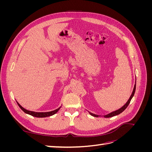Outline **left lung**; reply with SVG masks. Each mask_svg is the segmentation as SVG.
<instances>
[{"label":"left lung","mask_w":152,"mask_h":152,"mask_svg":"<svg viewBox=\"0 0 152 152\" xmlns=\"http://www.w3.org/2000/svg\"><path fill=\"white\" fill-rule=\"evenodd\" d=\"M135 91H136V84L134 85V89H133L132 93V94H131V96L130 98L129 99V100L127 101V103H126L125 104H124V105L123 106V107H122V108H121L120 109H118V110H116V111L110 113H109V114H108V115H104V117L105 118H109V117H113V116L117 115L120 114V113H121L122 112H124V110H125L126 109V108L128 107L129 104L130 103V102H131V99L132 98L133 96H134V94ZM90 114L92 116H93V117H99L98 115H95V114H93V113H90Z\"/></svg>","instance_id":"left-lung-1"}]
</instances>
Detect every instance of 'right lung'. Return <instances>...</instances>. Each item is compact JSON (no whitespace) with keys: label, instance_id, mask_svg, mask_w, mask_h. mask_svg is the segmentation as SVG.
I'll use <instances>...</instances> for the list:
<instances>
[{"label":"right lung","instance_id":"1","mask_svg":"<svg viewBox=\"0 0 152 152\" xmlns=\"http://www.w3.org/2000/svg\"><path fill=\"white\" fill-rule=\"evenodd\" d=\"M18 106H19V107L25 113H27V114H29L31 116H34V117H39V118H42V117H49V116H51V115H53L54 114L56 113L58 110H59V108L56 110H54V111H52V112H31V111H29V110H27L26 109H25L24 108H23L17 102Z\"/></svg>","mask_w":152,"mask_h":152}]
</instances>
